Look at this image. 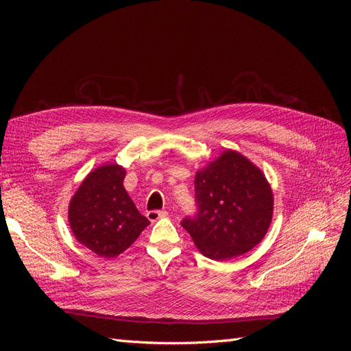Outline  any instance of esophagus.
<instances>
[{"label": "esophagus", "instance_id": "esophagus-1", "mask_svg": "<svg viewBox=\"0 0 351 351\" xmlns=\"http://www.w3.org/2000/svg\"><path fill=\"white\" fill-rule=\"evenodd\" d=\"M147 219H149L151 222H155L158 221L159 218H164V217H168V212L167 210H149L146 214Z\"/></svg>", "mask_w": 351, "mask_h": 351}]
</instances>
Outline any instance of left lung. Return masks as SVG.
I'll use <instances>...</instances> for the list:
<instances>
[{
    "mask_svg": "<svg viewBox=\"0 0 351 351\" xmlns=\"http://www.w3.org/2000/svg\"><path fill=\"white\" fill-rule=\"evenodd\" d=\"M197 215L182 226L204 256L228 261L262 241L272 221L274 195L259 167L226 149L196 173Z\"/></svg>",
    "mask_w": 351,
    "mask_h": 351,
    "instance_id": "obj_1",
    "label": "left lung"
}]
</instances>
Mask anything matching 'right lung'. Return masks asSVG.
Wrapping results in <instances>:
<instances>
[{
  "mask_svg": "<svg viewBox=\"0 0 351 351\" xmlns=\"http://www.w3.org/2000/svg\"><path fill=\"white\" fill-rule=\"evenodd\" d=\"M124 177L125 168L119 164L95 168L84 177L69 204L73 236L105 259L129 249L151 224L125 192Z\"/></svg>",
  "mask_w": 351,
  "mask_h": 351,
  "instance_id": "add662e5",
  "label": "right lung"
}]
</instances>
